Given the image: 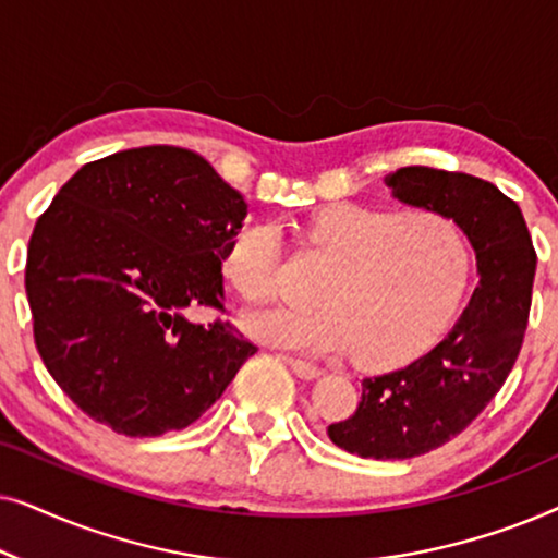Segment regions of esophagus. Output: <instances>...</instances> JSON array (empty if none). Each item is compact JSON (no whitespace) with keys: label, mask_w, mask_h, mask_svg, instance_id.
I'll return each mask as SVG.
<instances>
[{"label":"esophagus","mask_w":558,"mask_h":558,"mask_svg":"<svg viewBox=\"0 0 558 558\" xmlns=\"http://www.w3.org/2000/svg\"><path fill=\"white\" fill-rule=\"evenodd\" d=\"M284 361H287V365H289V368H292L294 373H296V376H300V378H304V380H312V378H319V376H323V368H319V365L317 363H310V361H302V357H284Z\"/></svg>","instance_id":"esophagus-1"}]
</instances>
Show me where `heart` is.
<instances>
[{"mask_svg":"<svg viewBox=\"0 0 558 558\" xmlns=\"http://www.w3.org/2000/svg\"><path fill=\"white\" fill-rule=\"evenodd\" d=\"M304 239L332 264L315 292L323 307L243 315V330L264 345L307 355L355 350L368 365L407 361L445 323L468 274L460 226L432 208L338 203L310 220ZM279 269L274 223H251L228 243L223 274L246 302L271 300Z\"/></svg>","mask_w":558,"mask_h":558,"instance_id":"b5f03b06","label":"heart"}]
</instances>
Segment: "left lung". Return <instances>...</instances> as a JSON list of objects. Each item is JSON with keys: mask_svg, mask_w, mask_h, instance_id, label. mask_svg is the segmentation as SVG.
<instances>
[{"mask_svg": "<svg viewBox=\"0 0 558 558\" xmlns=\"http://www.w3.org/2000/svg\"><path fill=\"white\" fill-rule=\"evenodd\" d=\"M393 197L445 213L475 248L480 281L447 338L407 368L363 378L355 414L327 426L332 445L365 460H411L447 445L506 384L529 325L536 251L518 205L464 172L401 167Z\"/></svg>", "mask_w": 558, "mask_h": 558, "instance_id": "obj_1", "label": "left lung"}]
</instances>
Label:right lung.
I'll list each match as a JSON object with an SVG mask.
<instances>
[{
	"label": "right lung",
	"instance_id": "1",
	"mask_svg": "<svg viewBox=\"0 0 558 558\" xmlns=\"http://www.w3.org/2000/svg\"><path fill=\"white\" fill-rule=\"evenodd\" d=\"M248 205L190 149L83 165L37 218L25 289L35 345L83 414L126 437L185 429L256 353L226 319L223 256Z\"/></svg>",
	"mask_w": 558,
	"mask_h": 558
}]
</instances>
